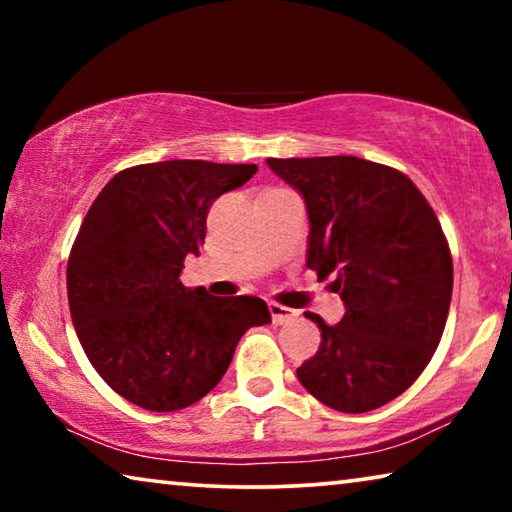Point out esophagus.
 I'll use <instances>...</instances> for the list:
<instances>
[{
    "mask_svg": "<svg viewBox=\"0 0 512 512\" xmlns=\"http://www.w3.org/2000/svg\"><path fill=\"white\" fill-rule=\"evenodd\" d=\"M268 311H271L275 325H287L291 320L298 318V311L277 305V302H271V305H268Z\"/></svg>",
    "mask_w": 512,
    "mask_h": 512,
    "instance_id": "esophagus-1",
    "label": "esophagus"
}]
</instances>
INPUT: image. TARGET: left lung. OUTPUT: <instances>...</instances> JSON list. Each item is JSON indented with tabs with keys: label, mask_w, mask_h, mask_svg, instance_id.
I'll return each instance as SVG.
<instances>
[{
	"label": "left lung",
	"mask_w": 512,
	"mask_h": 512,
	"mask_svg": "<svg viewBox=\"0 0 512 512\" xmlns=\"http://www.w3.org/2000/svg\"><path fill=\"white\" fill-rule=\"evenodd\" d=\"M266 164L305 201L307 268L334 275L345 305L336 325L307 314L323 341L298 381L329 409H379L420 377L443 336L454 266L436 214L404 173L354 155Z\"/></svg>",
	"instance_id": "8db88e82"
}]
</instances>
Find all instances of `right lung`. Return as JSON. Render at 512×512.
Masks as SVG:
<instances>
[{"label": "right lung", "mask_w": 512, "mask_h": 512, "mask_svg": "<svg viewBox=\"0 0 512 512\" xmlns=\"http://www.w3.org/2000/svg\"><path fill=\"white\" fill-rule=\"evenodd\" d=\"M255 164L167 160L119 171L85 214L67 262L76 336L112 391L146 411H178L228 370L246 329L271 323L255 296L216 298L180 282L201 253L214 198Z\"/></svg>", "instance_id": "1"}]
</instances>
